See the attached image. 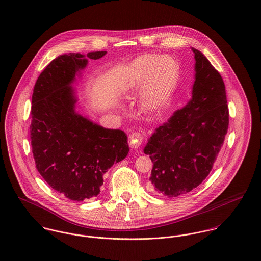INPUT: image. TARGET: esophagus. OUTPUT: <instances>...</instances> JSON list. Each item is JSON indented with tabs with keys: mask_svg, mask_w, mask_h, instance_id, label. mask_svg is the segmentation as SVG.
I'll use <instances>...</instances> for the list:
<instances>
[{
	"mask_svg": "<svg viewBox=\"0 0 261 261\" xmlns=\"http://www.w3.org/2000/svg\"><path fill=\"white\" fill-rule=\"evenodd\" d=\"M129 146H130V148L134 149H138L140 147H141V145H142V143H143V137H142V135L140 134V133H133L132 135H129Z\"/></svg>",
	"mask_w": 261,
	"mask_h": 261,
	"instance_id": "obj_1",
	"label": "esophagus"
}]
</instances>
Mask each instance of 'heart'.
Returning a JSON list of instances; mask_svg holds the SVG:
<instances>
[{
	"label": "heart",
	"instance_id": "heart-1",
	"mask_svg": "<svg viewBox=\"0 0 261 261\" xmlns=\"http://www.w3.org/2000/svg\"><path fill=\"white\" fill-rule=\"evenodd\" d=\"M179 73V63L173 56L144 54L127 65L123 86L130 91L142 84V103L148 109H154L169 96L178 81Z\"/></svg>",
	"mask_w": 261,
	"mask_h": 261
}]
</instances>
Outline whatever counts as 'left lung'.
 I'll return each instance as SVG.
<instances>
[{
  "label": "left lung",
  "mask_w": 261,
  "mask_h": 261,
  "mask_svg": "<svg viewBox=\"0 0 261 261\" xmlns=\"http://www.w3.org/2000/svg\"><path fill=\"white\" fill-rule=\"evenodd\" d=\"M192 51L195 54L192 97L154 129L144 149L153 164L151 185L168 198L186 194L207 178L229 124L221 75L202 52L195 48Z\"/></svg>",
  "instance_id": "obj_1"
}]
</instances>
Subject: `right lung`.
<instances>
[{"label":"right lung","instance_id":"right-lung-1","mask_svg":"<svg viewBox=\"0 0 261 261\" xmlns=\"http://www.w3.org/2000/svg\"><path fill=\"white\" fill-rule=\"evenodd\" d=\"M106 54L60 55L42 71L33 90L30 132L36 168L49 186L73 201L96 197L103 175L129 150L123 130L106 128L75 111L76 76L88 59Z\"/></svg>","mask_w":261,"mask_h":261}]
</instances>
